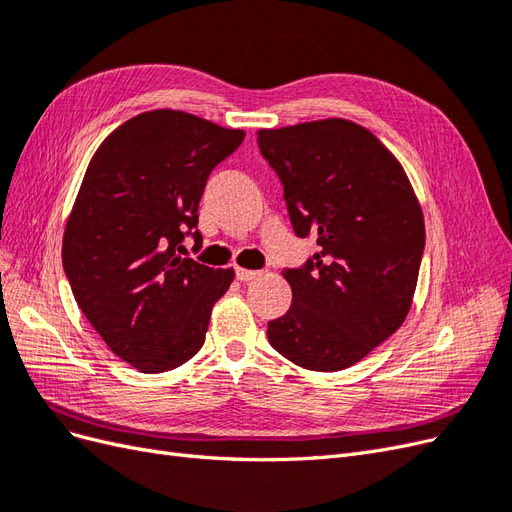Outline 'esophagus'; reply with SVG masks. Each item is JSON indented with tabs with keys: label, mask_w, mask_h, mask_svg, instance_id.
I'll return each mask as SVG.
<instances>
[{
	"label": "esophagus",
	"mask_w": 512,
	"mask_h": 512,
	"mask_svg": "<svg viewBox=\"0 0 512 512\" xmlns=\"http://www.w3.org/2000/svg\"><path fill=\"white\" fill-rule=\"evenodd\" d=\"M235 275H237L239 282H250V280H256V277H260V271H250V269H239L237 267Z\"/></svg>",
	"instance_id": "esophagus-1"
}]
</instances>
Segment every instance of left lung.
<instances>
[{
  "instance_id": "left-lung-1",
  "label": "left lung",
  "mask_w": 512,
  "mask_h": 512,
  "mask_svg": "<svg viewBox=\"0 0 512 512\" xmlns=\"http://www.w3.org/2000/svg\"><path fill=\"white\" fill-rule=\"evenodd\" d=\"M258 147L282 183L294 235L320 245L301 267L284 269L292 305L269 322V344L305 369H346L408 316L423 211L391 151L352 121L260 130Z\"/></svg>"
}]
</instances>
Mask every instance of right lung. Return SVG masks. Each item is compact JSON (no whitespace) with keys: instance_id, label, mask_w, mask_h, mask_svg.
Segmentation results:
<instances>
[{"instance_id":"obj_1","label":"right lung","mask_w":512,"mask_h":512,"mask_svg":"<svg viewBox=\"0 0 512 512\" xmlns=\"http://www.w3.org/2000/svg\"><path fill=\"white\" fill-rule=\"evenodd\" d=\"M243 138L188 113L151 111L119 126L89 162L61 247L64 271L91 327L145 374L203 348L211 307L235 277L179 254L185 237L203 245L198 203Z\"/></svg>"}]
</instances>
